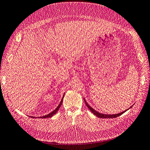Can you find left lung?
<instances>
[{
	"instance_id": "1",
	"label": "left lung",
	"mask_w": 150,
	"mask_h": 150,
	"mask_svg": "<svg viewBox=\"0 0 150 150\" xmlns=\"http://www.w3.org/2000/svg\"><path fill=\"white\" fill-rule=\"evenodd\" d=\"M84 99L86 105L87 106V107L89 109V110H91V111L94 115H96L98 117H100V118H115V117H117L120 116V115H122L125 112H126L127 110H128H128H126V111H122V112L119 113V114H116V115H105V114H102V113H100V112H97L96 111H95V110H94L93 108L91 107L89 105V104H88V103L86 101L84 98ZM131 107H132V106H131ZM131 107H130V108H131Z\"/></svg>"
}]
</instances>
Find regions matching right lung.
<instances>
[{
	"label": "right lung",
	"mask_w": 150,
	"mask_h": 150,
	"mask_svg": "<svg viewBox=\"0 0 150 150\" xmlns=\"http://www.w3.org/2000/svg\"><path fill=\"white\" fill-rule=\"evenodd\" d=\"M64 96H63V98H64ZM63 98H62V99H61V101L59 104V106L55 109V110H54L53 111H52L51 113H49V114H48V115H46V116H40L39 118H49V117H52L54 115H55L56 113L57 112V111L59 110V108H60L61 106L62 103V100H63ZM30 117H33V118L34 117H33V116H30Z\"/></svg>",
	"instance_id": "1"
}]
</instances>
